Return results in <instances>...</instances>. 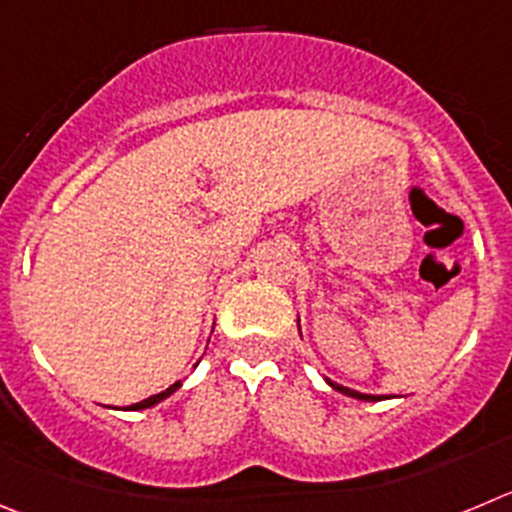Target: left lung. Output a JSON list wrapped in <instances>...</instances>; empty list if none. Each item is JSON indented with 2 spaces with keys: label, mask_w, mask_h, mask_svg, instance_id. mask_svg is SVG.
<instances>
[{
  "label": "left lung",
  "mask_w": 512,
  "mask_h": 512,
  "mask_svg": "<svg viewBox=\"0 0 512 512\" xmlns=\"http://www.w3.org/2000/svg\"><path fill=\"white\" fill-rule=\"evenodd\" d=\"M328 384H331L333 389H336V391H341V394H346V396H353V399H361V401H379V399H381V396H374V394H361V391L346 389V386H341V384H333V381H328Z\"/></svg>",
  "instance_id": "8db88e82"
}]
</instances>
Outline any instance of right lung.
<instances>
[{
  "label": "right lung",
  "mask_w": 512,
  "mask_h": 512,
  "mask_svg": "<svg viewBox=\"0 0 512 512\" xmlns=\"http://www.w3.org/2000/svg\"><path fill=\"white\" fill-rule=\"evenodd\" d=\"M179 386H181V381H176V384H174V386H169V389H166V391H161V394H154V396H148V399L138 401V404H133L131 409H146V407H154V404H159V401H164L166 396H169V394H174V391L179 389Z\"/></svg>",
  "instance_id": "right-lung-1"
}]
</instances>
